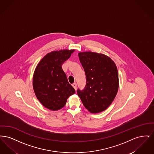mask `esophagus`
I'll use <instances>...</instances> for the list:
<instances>
[{
	"label": "esophagus",
	"mask_w": 154,
	"mask_h": 154,
	"mask_svg": "<svg viewBox=\"0 0 154 154\" xmlns=\"http://www.w3.org/2000/svg\"><path fill=\"white\" fill-rule=\"evenodd\" d=\"M72 86L73 87V88L75 89V90H76V89H77V84L76 83H74L72 84Z\"/></svg>",
	"instance_id": "1"
}]
</instances>
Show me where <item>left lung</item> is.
Segmentation results:
<instances>
[{
  "instance_id": "1",
  "label": "left lung",
  "mask_w": 154,
  "mask_h": 154,
  "mask_svg": "<svg viewBox=\"0 0 154 154\" xmlns=\"http://www.w3.org/2000/svg\"><path fill=\"white\" fill-rule=\"evenodd\" d=\"M86 75V85L77 94L85 107L91 113L106 110L117 95L118 87L117 67L110 57L93 52L79 53Z\"/></svg>"
}]
</instances>
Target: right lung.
<instances>
[{
  "mask_svg": "<svg viewBox=\"0 0 154 154\" xmlns=\"http://www.w3.org/2000/svg\"><path fill=\"white\" fill-rule=\"evenodd\" d=\"M74 50L48 53L38 63L33 77V87L37 99L45 107L56 111L63 108L67 98L75 93L62 65Z\"/></svg>",
  "mask_w": 154,
  "mask_h": 154,
  "instance_id": "1",
  "label": "right lung"
}]
</instances>
